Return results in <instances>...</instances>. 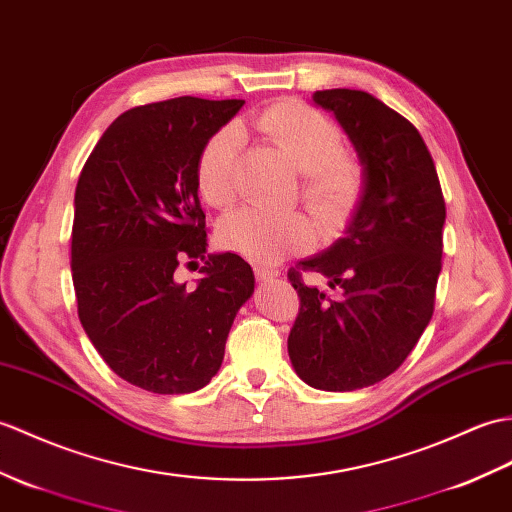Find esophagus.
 <instances>
[{"label": "esophagus", "instance_id": "34e87169", "mask_svg": "<svg viewBox=\"0 0 512 512\" xmlns=\"http://www.w3.org/2000/svg\"><path fill=\"white\" fill-rule=\"evenodd\" d=\"M255 275H257V279H261V281H270V279L279 277V270L272 268V266H266V264H259V266L255 268Z\"/></svg>", "mask_w": 512, "mask_h": 512}]
</instances>
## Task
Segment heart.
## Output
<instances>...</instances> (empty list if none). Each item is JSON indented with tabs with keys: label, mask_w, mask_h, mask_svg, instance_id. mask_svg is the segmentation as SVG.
I'll use <instances>...</instances> for the list:
<instances>
[{
	"label": "heart",
	"mask_w": 512,
	"mask_h": 512,
	"mask_svg": "<svg viewBox=\"0 0 512 512\" xmlns=\"http://www.w3.org/2000/svg\"><path fill=\"white\" fill-rule=\"evenodd\" d=\"M255 128L301 172V198L325 233L338 231L360 207L366 192V170L358 154L342 148L340 126L314 106L279 100L251 122L224 126L200 150L196 178L211 207L229 209L240 196L242 130ZM220 240L240 255L272 264L310 248L316 231L303 213H266L244 209L220 224Z\"/></svg>",
	"instance_id": "obj_1"
}]
</instances>
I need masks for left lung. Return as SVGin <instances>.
<instances>
[{"label":"left lung","mask_w":512,"mask_h":512,"mask_svg":"<svg viewBox=\"0 0 512 512\" xmlns=\"http://www.w3.org/2000/svg\"><path fill=\"white\" fill-rule=\"evenodd\" d=\"M334 111L366 170V192L347 235L301 261L288 279L301 299L288 353L303 382L320 390H358L382 382L417 347L434 314L441 275L445 198L419 130L366 91H316ZM318 271L336 300L310 289Z\"/></svg>","instance_id":"1"}]
</instances>
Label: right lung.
Here are the masks:
<instances>
[{
    "label": "right lung",
    "instance_id": "1",
    "mask_svg": "<svg viewBox=\"0 0 512 512\" xmlns=\"http://www.w3.org/2000/svg\"><path fill=\"white\" fill-rule=\"evenodd\" d=\"M244 100L183 95L135 106L80 172L71 229L78 318L115 375L159 395L211 382L237 310L255 290L240 255L207 253L196 165ZM206 261L194 289L177 266Z\"/></svg>",
    "mask_w": 512,
    "mask_h": 512
}]
</instances>
